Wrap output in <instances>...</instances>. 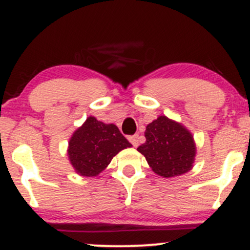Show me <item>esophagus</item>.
<instances>
[{"label": "esophagus", "mask_w": 250, "mask_h": 250, "mask_svg": "<svg viewBox=\"0 0 250 250\" xmlns=\"http://www.w3.org/2000/svg\"><path fill=\"white\" fill-rule=\"evenodd\" d=\"M128 140H129V142H131L132 145L135 146V148H136V146H139V145H140V138H139L138 134L128 136Z\"/></svg>", "instance_id": "1"}]
</instances>
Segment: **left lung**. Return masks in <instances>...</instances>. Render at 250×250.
Here are the masks:
<instances>
[{
  "label": "left lung",
  "mask_w": 250,
  "mask_h": 250,
  "mask_svg": "<svg viewBox=\"0 0 250 250\" xmlns=\"http://www.w3.org/2000/svg\"><path fill=\"white\" fill-rule=\"evenodd\" d=\"M146 143L138 151L153 172L163 177L183 175L192 169L197 155L193 135L186 126L166 116L146 125Z\"/></svg>",
  "instance_id": "8db88e82"
}]
</instances>
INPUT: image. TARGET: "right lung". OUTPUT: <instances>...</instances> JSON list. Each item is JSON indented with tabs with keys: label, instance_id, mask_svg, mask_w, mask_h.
Masks as SVG:
<instances>
[{
	"label": "right lung",
	"instance_id": "add662e5",
	"mask_svg": "<svg viewBox=\"0 0 250 250\" xmlns=\"http://www.w3.org/2000/svg\"><path fill=\"white\" fill-rule=\"evenodd\" d=\"M131 146L117 126L90 116L71 135L67 155L78 175L92 177L107 168L119 151Z\"/></svg>",
	"mask_w": 250,
	"mask_h": 250
}]
</instances>
